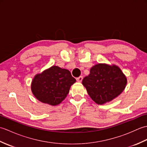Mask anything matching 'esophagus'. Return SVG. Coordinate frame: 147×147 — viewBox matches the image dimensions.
Segmentation results:
<instances>
[{
    "label": "esophagus",
    "mask_w": 147,
    "mask_h": 147,
    "mask_svg": "<svg viewBox=\"0 0 147 147\" xmlns=\"http://www.w3.org/2000/svg\"><path fill=\"white\" fill-rule=\"evenodd\" d=\"M76 80L78 82H82V80H83V76H80L78 78H77Z\"/></svg>",
    "instance_id": "esophagus-1"
}]
</instances>
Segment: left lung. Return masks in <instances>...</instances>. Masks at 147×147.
Instances as JSON below:
<instances>
[{"instance_id":"8db88e82","label":"left lung","mask_w":147,"mask_h":147,"mask_svg":"<svg viewBox=\"0 0 147 147\" xmlns=\"http://www.w3.org/2000/svg\"><path fill=\"white\" fill-rule=\"evenodd\" d=\"M83 85L96 104H105L119 95L125 89L126 76L117 65L98 63L90 69Z\"/></svg>"}]
</instances>
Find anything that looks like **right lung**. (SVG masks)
<instances>
[{"label": "right lung", "instance_id": "1", "mask_svg": "<svg viewBox=\"0 0 147 147\" xmlns=\"http://www.w3.org/2000/svg\"><path fill=\"white\" fill-rule=\"evenodd\" d=\"M75 82L69 71L52 65L36 74L32 82L31 90L40 102L55 106L65 98L71 85Z\"/></svg>", "mask_w": 147, "mask_h": 147}]
</instances>
